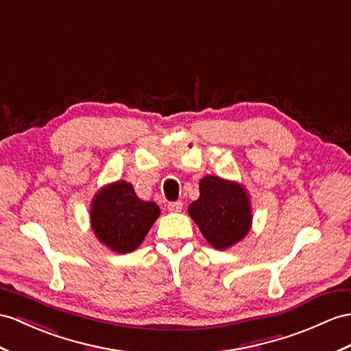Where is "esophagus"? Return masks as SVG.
Wrapping results in <instances>:
<instances>
[{
  "label": "esophagus",
  "instance_id": "1",
  "mask_svg": "<svg viewBox=\"0 0 351 351\" xmlns=\"http://www.w3.org/2000/svg\"><path fill=\"white\" fill-rule=\"evenodd\" d=\"M168 210L177 213V211H182L183 210V202L182 201H176V202H169L168 204Z\"/></svg>",
  "mask_w": 351,
  "mask_h": 351
}]
</instances>
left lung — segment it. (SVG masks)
<instances>
[{
  "mask_svg": "<svg viewBox=\"0 0 351 351\" xmlns=\"http://www.w3.org/2000/svg\"><path fill=\"white\" fill-rule=\"evenodd\" d=\"M187 211L205 240L217 250H226L241 241L252 226L247 191L241 184L216 176L201 178L199 198L189 205Z\"/></svg>",
  "mask_w": 351,
  "mask_h": 351,
  "instance_id": "8db88e82",
  "label": "left lung"
}]
</instances>
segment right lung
I'll use <instances>...</instances> for the list:
<instances>
[{"instance_id":"obj_1","label":"right lung","mask_w":351,"mask_h":351,"mask_svg":"<svg viewBox=\"0 0 351 351\" xmlns=\"http://www.w3.org/2000/svg\"><path fill=\"white\" fill-rule=\"evenodd\" d=\"M160 210L155 202L141 201L131 183L119 180L102 187L92 201L90 225L98 240L116 253L138 247Z\"/></svg>"}]
</instances>
